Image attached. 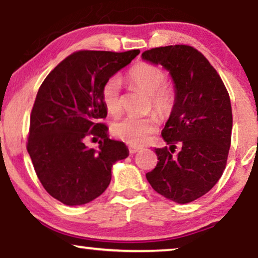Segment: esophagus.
I'll return each instance as SVG.
<instances>
[{
	"label": "esophagus",
	"mask_w": 258,
	"mask_h": 258,
	"mask_svg": "<svg viewBox=\"0 0 258 258\" xmlns=\"http://www.w3.org/2000/svg\"><path fill=\"white\" fill-rule=\"evenodd\" d=\"M143 147H139V146H130V153H136V152H139L140 150H142Z\"/></svg>",
	"instance_id": "esophagus-1"
}]
</instances>
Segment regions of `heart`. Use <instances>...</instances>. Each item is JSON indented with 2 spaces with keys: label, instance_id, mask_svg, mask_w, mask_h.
<instances>
[{
  "label": "heart",
  "instance_id": "1",
  "mask_svg": "<svg viewBox=\"0 0 258 258\" xmlns=\"http://www.w3.org/2000/svg\"><path fill=\"white\" fill-rule=\"evenodd\" d=\"M127 78L132 86L149 94L150 107H153L161 116L172 113L176 104V91L166 82V73L163 68L153 63L142 62L131 68ZM101 100L109 114L115 115L121 111L118 77H111L102 85ZM159 119L154 113H151L142 118L123 116L112 123L111 130L113 135L130 145H142L157 131Z\"/></svg>",
  "mask_w": 258,
  "mask_h": 258
}]
</instances>
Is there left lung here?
I'll return each mask as SVG.
<instances>
[{"mask_svg": "<svg viewBox=\"0 0 258 258\" xmlns=\"http://www.w3.org/2000/svg\"><path fill=\"white\" fill-rule=\"evenodd\" d=\"M142 56L166 68L176 88V104L161 132L170 149H154L159 161L146 178L165 198L190 203L210 191L225 170L232 131L229 93L217 71L194 47H157ZM177 145L182 150L174 155Z\"/></svg>", "mask_w": 258, "mask_h": 258, "instance_id": "left-lung-1", "label": "left lung"}]
</instances>
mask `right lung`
Wrapping results in <instances>:
<instances>
[{"instance_id":"obj_1","label":"right lung","mask_w":258,"mask_h":258,"mask_svg":"<svg viewBox=\"0 0 258 258\" xmlns=\"http://www.w3.org/2000/svg\"><path fill=\"white\" fill-rule=\"evenodd\" d=\"M140 53L79 50L61 61L36 94L27 142L34 170L51 197L75 207L98 198L109 185L112 165L125 159L122 142L108 138L101 100L105 81ZM86 138H100L99 150Z\"/></svg>"}]
</instances>
